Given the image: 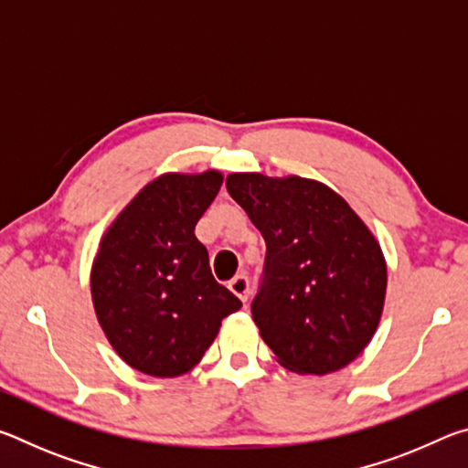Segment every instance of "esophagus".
I'll return each mask as SVG.
<instances>
[{"mask_svg":"<svg viewBox=\"0 0 468 468\" xmlns=\"http://www.w3.org/2000/svg\"><path fill=\"white\" fill-rule=\"evenodd\" d=\"M229 289H231L235 295L245 303V301H248V297H250V279L245 274L235 276V279L229 282Z\"/></svg>","mask_w":468,"mask_h":468,"instance_id":"obj_1","label":"esophagus"}]
</instances>
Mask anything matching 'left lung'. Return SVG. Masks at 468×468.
<instances>
[{"label":"left lung","mask_w":468,"mask_h":468,"mask_svg":"<svg viewBox=\"0 0 468 468\" xmlns=\"http://www.w3.org/2000/svg\"><path fill=\"white\" fill-rule=\"evenodd\" d=\"M227 192L266 241L251 315L276 361L326 376L357 359L376 335L388 284L369 227L315 179L231 173Z\"/></svg>","instance_id":"8db88e82"}]
</instances>
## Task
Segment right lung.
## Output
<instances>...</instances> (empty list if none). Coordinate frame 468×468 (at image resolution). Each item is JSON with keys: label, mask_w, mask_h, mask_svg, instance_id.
Listing matches in <instances>:
<instances>
[{"label": "right lung", "mask_w": 468, "mask_h": 468, "mask_svg": "<svg viewBox=\"0 0 468 468\" xmlns=\"http://www.w3.org/2000/svg\"><path fill=\"white\" fill-rule=\"evenodd\" d=\"M223 173H165L107 227L92 260L90 292L102 332L130 367L154 378L194 369L241 307L215 281L194 235Z\"/></svg>", "instance_id": "obj_1"}]
</instances>
